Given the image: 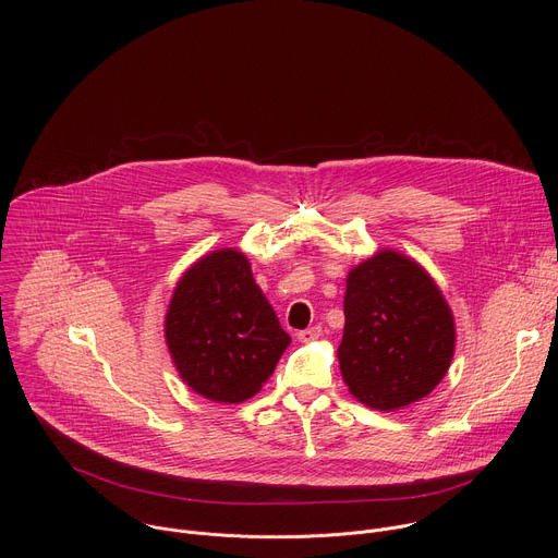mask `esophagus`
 I'll use <instances>...</instances> for the list:
<instances>
[{"mask_svg": "<svg viewBox=\"0 0 558 558\" xmlns=\"http://www.w3.org/2000/svg\"><path fill=\"white\" fill-rule=\"evenodd\" d=\"M320 336H323V329H320V327H311V329L300 331V333H298V340H300V342H313V340H317Z\"/></svg>", "mask_w": 558, "mask_h": 558, "instance_id": "34e87169", "label": "esophagus"}]
</instances>
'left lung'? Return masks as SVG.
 Masks as SVG:
<instances>
[{
	"label": "left lung",
	"instance_id": "obj_1",
	"mask_svg": "<svg viewBox=\"0 0 558 558\" xmlns=\"http://www.w3.org/2000/svg\"><path fill=\"white\" fill-rule=\"evenodd\" d=\"M338 349L349 392L392 413L424 400L450 368L454 315L435 278L413 258L379 250L347 276Z\"/></svg>",
	"mask_w": 558,
	"mask_h": 558
}]
</instances>
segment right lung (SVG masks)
Listing matches in <instances>:
<instances>
[{"mask_svg":"<svg viewBox=\"0 0 558 558\" xmlns=\"http://www.w3.org/2000/svg\"><path fill=\"white\" fill-rule=\"evenodd\" d=\"M163 331L181 379L216 404L247 402L291 344L252 263L233 247L214 250L183 271Z\"/></svg>","mask_w":558,"mask_h":558,"instance_id":"obj_1","label":"right lung"}]
</instances>
